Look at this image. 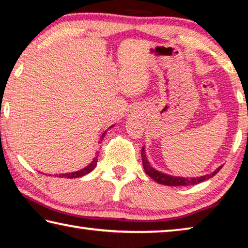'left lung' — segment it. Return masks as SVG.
<instances>
[{
	"label": "left lung",
	"mask_w": 248,
	"mask_h": 248,
	"mask_svg": "<svg viewBox=\"0 0 248 248\" xmlns=\"http://www.w3.org/2000/svg\"><path fill=\"white\" fill-rule=\"evenodd\" d=\"M141 156H142V163H143V169L145 170V173L148 174L151 178L154 179L156 183L161 185H166V186H190V185L199 184L201 182H204V180L211 178L212 176H215L217 171L222 169V167H219V169H217L213 173L204 175V176H200V177H195V178L177 177V176L166 175V174L161 173V171H157L156 170H154L153 167L150 165L148 157H146L145 155L144 148H142L141 150Z\"/></svg>",
	"instance_id": "left-lung-1"
}]
</instances>
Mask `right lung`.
Returning <instances> with one entry per match:
<instances>
[{
	"instance_id": "add662e5",
	"label": "right lung",
	"mask_w": 248,
	"mask_h": 248,
	"mask_svg": "<svg viewBox=\"0 0 248 248\" xmlns=\"http://www.w3.org/2000/svg\"><path fill=\"white\" fill-rule=\"evenodd\" d=\"M105 134H106V132L103 133L102 138H100V140H103V138L105 137ZM97 156H95V158L92 161V163L90 165H87L85 169H83L81 170H78V171H73V173H66V174H59L58 177H65V178H78V177H81V176H84L86 174L91 173L92 170H94V167L96 166V164H97Z\"/></svg>"
}]
</instances>
